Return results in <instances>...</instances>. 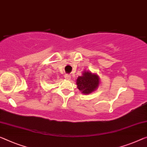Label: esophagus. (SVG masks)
Wrapping results in <instances>:
<instances>
[{"label":"esophagus","mask_w":147,"mask_h":147,"mask_svg":"<svg viewBox=\"0 0 147 147\" xmlns=\"http://www.w3.org/2000/svg\"><path fill=\"white\" fill-rule=\"evenodd\" d=\"M65 78H66L67 80H70V79H71V76H70L69 74H65Z\"/></svg>","instance_id":"34e87169"}]
</instances>
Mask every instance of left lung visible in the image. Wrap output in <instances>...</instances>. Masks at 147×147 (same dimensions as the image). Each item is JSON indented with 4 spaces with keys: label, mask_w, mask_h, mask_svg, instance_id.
<instances>
[{
    "label": "left lung",
    "mask_w": 147,
    "mask_h": 147,
    "mask_svg": "<svg viewBox=\"0 0 147 147\" xmlns=\"http://www.w3.org/2000/svg\"><path fill=\"white\" fill-rule=\"evenodd\" d=\"M99 76L90 71H84L82 75L78 76L76 80L78 89L84 94H88L95 91L99 86Z\"/></svg>",
    "instance_id": "left-lung-1"
}]
</instances>
